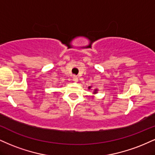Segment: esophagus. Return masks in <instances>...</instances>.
Instances as JSON below:
<instances>
[{
    "label": "esophagus",
    "instance_id": "obj_1",
    "mask_svg": "<svg viewBox=\"0 0 155 155\" xmlns=\"http://www.w3.org/2000/svg\"><path fill=\"white\" fill-rule=\"evenodd\" d=\"M73 81H74V82H78V78H77V76H74V77H73Z\"/></svg>",
    "mask_w": 155,
    "mask_h": 155
}]
</instances>
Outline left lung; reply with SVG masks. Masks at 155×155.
<instances>
[{
  "instance_id": "1",
  "label": "left lung",
  "mask_w": 155,
  "mask_h": 155,
  "mask_svg": "<svg viewBox=\"0 0 155 155\" xmlns=\"http://www.w3.org/2000/svg\"><path fill=\"white\" fill-rule=\"evenodd\" d=\"M91 88H92V87H88L89 89H90ZM97 91H98L97 89H94V92H93V94H97Z\"/></svg>"
}]
</instances>
